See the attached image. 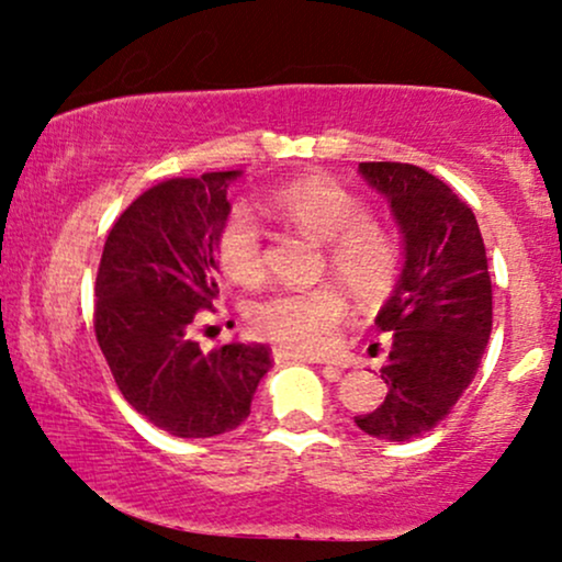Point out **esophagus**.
<instances>
[{
	"label": "esophagus",
	"mask_w": 562,
	"mask_h": 562,
	"mask_svg": "<svg viewBox=\"0 0 562 562\" xmlns=\"http://www.w3.org/2000/svg\"><path fill=\"white\" fill-rule=\"evenodd\" d=\"M272 357H274V362H314V359H308L306 353L285 351V348H274ZM322 370H325V378H330V380H338V378H340V370H338V367L325 364V367H322Z\"/></svg>",
	"instance_id": "34e87169"
}]
</instances>
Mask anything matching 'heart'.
<instances>
[{"mask_svg":"<svg viewBox=\"0 0 562 562\" xmlns=\"http://www.w3.org/2000/svg\"><path fill=\"white\" fill-rule=\"evenodd\" d=\"M272 209L314 240L325 243L330 269L357 299H389L404 267V250L391 229L370 222L362 198L327 177L290 182L272 195ZM216 259L224 274L240 285L263 277V237L248 205L227 211L216 232ZM348 303L340 288H285L248 306L250 333L295 353H325L338 340Z\"/></svg>","mask_w":562,"mask_h":562,"instance_id":"obj_1","label":"heart"}]
</instances>
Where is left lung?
<instances>
[{
  "mask_svg": "<svg viewBox=\"0 0 562 562\" xmlns=\"http://www.w3.org/2000/svg\"><path fill=\"white\" fill-rule=\"evenodd\" d=\"M389 198L404 237V267L375 317L391 333L389 385L375 412L353 417L367 436L406 441L449 415L479 372L492 335V277L468 203L449 184L412 164H359Z\"/></svg>",
  "mask_w": 562,
  "mask_h": 562,
  "instance_id": "left-lung-1",
  "label": "left lung"
}]
</instances>
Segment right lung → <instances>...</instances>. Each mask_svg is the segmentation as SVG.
<instances>
[{
  "instance_id": "right-lung-1",
  "label": "right lung",
  "mask_w": 562,
  "mask_h": 562,
  "mask_svg": "<svg viewBox=\"0 0 562 562\" xmlns=\"http://www.w3.org/2000/svg\"><path fill=\"white\" fill-rule=\"evenodd\" d=\"M240 171L169 179L119 216L94 282V335L115 385L142 417L179 438L235 430L272 359L263 344L205 353L192 338L218 295L216 232Z\"/></svg>"
}]
</instances>
